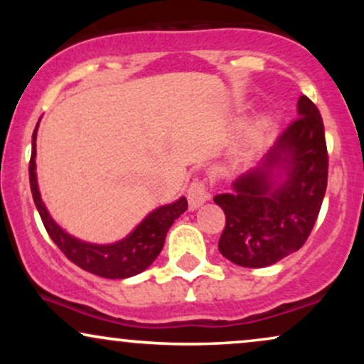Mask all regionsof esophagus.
I'll return each mask as SVG.
<instances>
[{"label":"esophagus","mask_w":364,"mask_h":364,"mask_svg":"<svg viewBox=\"0 0 364 364\" xmlns=\"http://www.w3.org/2000/svg\"><path fill=\"white\" fill-rule=\"evenodd\" d=\"M208 200V188L203 179H195L188 188V202H190L191 208H196L202 205L203 202Z\"/></svg>","instance_id":"esophagus-1"}]
</instances>
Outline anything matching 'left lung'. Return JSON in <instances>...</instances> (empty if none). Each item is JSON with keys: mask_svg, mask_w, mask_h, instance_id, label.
<instances>
[{"mask_svg": "<svg viewBox=\"0 0 364 364\" xmlns=\"http://www.w3.org/2000/svg\"><path fill=\"white\" fill-rule=\"evenodd\" d=\"M298 114L262 168L236 179V193L214 198L225 215L219 252L240 267L260 269L298 252L318 219L328 179L323 119L306 95ZM275 167L287 176L279 187L269 179Z\"/></svg>", "mask_w": 364, "mask_h": 364, "instance_id": "1", "label": "left lung"}]
</instances>
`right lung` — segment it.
Returning a JSON list of instances; mask_svg holds the SVG:
<instances>
[{
	"label": "right lung",
	"instance_id": "obj_1",
	"mask_svg": "<svg viewBox=\"0 0 364 364\" xmlns=\"http://www.w3.org/2000/svg\"><path fill=\"white\" fill-rule=\"evenodd\" d=\"M36 135L37 127L32 133V154L28 161V181L34 203L39 210L41 219L48 231V235L54 241V245L65 253V257L87 272L99 275L106 279H127L132 275L144 272L145 269L157 258L164 246L168 229L174 220L188 208L186 198H179L178 202L164 205L152 214H149L141 220L139 228L123 241L114 245L97 246L82 243L75 240L51 219L46 210L39 190H37L36 179Z\"/></svg>",
	"mask_w": 364,
	"mask_h": 364
}]
</instances>
